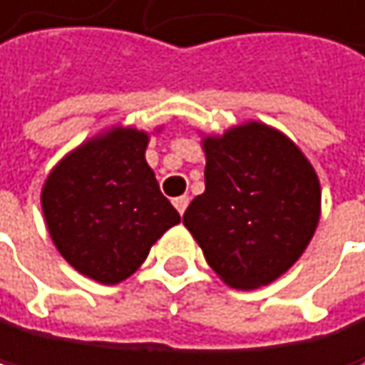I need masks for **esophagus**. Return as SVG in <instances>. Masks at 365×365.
I'll list each match as a JSON object with an SVG mask.
<instances>
[{
    "instance_id": "esophagus-1",
    "label": "esophagus",
    "mask_w": 365,
    "mask_h": 365,
    "mask_svg": "<svg viewBox=\"0 0 365 365\" xmlns=\"http://www.w3.org/2000/svg\"><path fill=\"white\" fill-rule=\"evenodd\" d=\"M173 204H175V209L184 215V211H186V207H188V195H181V197H175L173 200Z\"/></svg>"
}]
</instances>
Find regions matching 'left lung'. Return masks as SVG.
I'll return each mask as SVG.
<instances>
[{
  "mask_svg": "<svg viewBox=\"0 0 365 365\" xmlns=\"http://www.w3.org/2000/svg\"><path fill=\"white\" fill-rule=\"evenodd\" d=\"M204 192L184 225L232 289H261L302 257L320 220V181L299 147L263 122L202 140Z\"/></svg>",
  "mask_w": 365,
  "mask_h": 365,
  "instance_id": "obj_1",
  "label": "left lung"
}]
</instances>
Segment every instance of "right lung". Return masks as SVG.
<instances>
[{
	"instance_id": "obj_1",
	"label": "right lung",
	"mask_w": 365,
	"mask_h": 365,
	"mask_svg": "<svg viewBox=\"0 0 365 365\" xmlns=\"http://www.w3.org/2000/svg\"><path fill=\"white\" fill-rule=\"evenodd\" d=\"M150 136L113 127L76 147L43 186V213L61 257L99 284H120L181 218L145 161Z\"/></svg>"
}]
</instances>
